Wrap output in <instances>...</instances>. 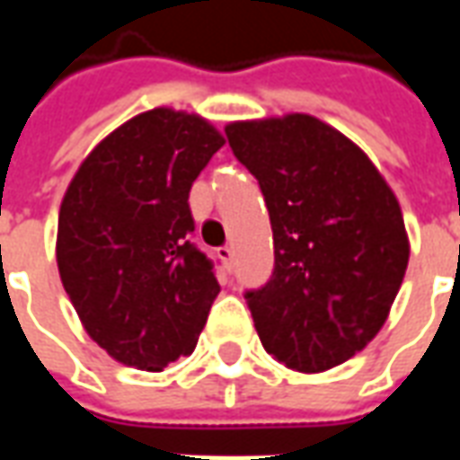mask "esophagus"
<instances>
[{"label": "esophagus", "mask_w": 460, "mask_h": 460, "mask_svg": "<svg viewBox=\"0 0 460 460\" xmlns=\"http://www.w3.org/2000/svg\"><path fill=\"white\" fill-rule=\"evenodd\" d=\"M217 253H219V259L224 261V263H231V259H234V249H231V246H221Z\"/></svg>", "instance_id": "1"}]
</instances>
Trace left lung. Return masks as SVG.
<instances>
[{
  "mask_svg": "<svg viewBox=\"0 0 460 460\" xmlns=\"http://www.w3.org/2000/svg\"><path fill=\"white\" fill-rule=\"evenodd\" d=\"M226 140L259 180L273 229V273L243 293L261 345L298 372L342 365L385 325L404 279L399 201L318 118L231 122Z\"/></svg>",
  "mask_w": 460,
  "mask_h": 460,
  "instance_id": "left-lung-1",
  "label": "left lung"
}]
</instances>
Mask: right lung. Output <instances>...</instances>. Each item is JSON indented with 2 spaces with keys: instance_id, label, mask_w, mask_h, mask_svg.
<instances>
[{
  "instance_id": "right-lung-1",
  "label": "right lung",
  "mask_w": 460,
  "mask_h": 460,
  "mask_svg": "<svg viewBox=\"0 0 460 460\" xmlns=\"http://www.w3.org/2000/svg\"><path fill=\"white\" fill-rule=\"evenodd\" d=\"M224 137L155 108L111 132L68 184L56 261L85 332L118 362L160 372L197 347L219 283L191 243V181Z\"/></svg>"
}]
</instances>
